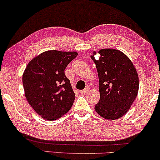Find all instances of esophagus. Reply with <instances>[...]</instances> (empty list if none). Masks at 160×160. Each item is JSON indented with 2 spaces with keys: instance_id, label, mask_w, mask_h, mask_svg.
Listing matches in <instances>:
<instances>
[{
  "instance_id": "esophagus-1",
  "label": "esophagus",
  "mask_w": 160,
  "mask_h": 160,
  "mask_svg": "<svg viewBox=\"0 0 160 160\" xmlns=\"http://www.w3.org/2000/svg\"><path fill=\"white\" fill-rule=\"evenodd\" d=\"M88 90H89V88H85L84 90H82V91H80V93H82V94H84L85 93L87 92V91H88Z\"/></svg>"
}]
</instances>
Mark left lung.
Returning <instances> with one entry per match:
<instances>
[{
    "label": "left lung",
    "mask_w": 160,
    "mask_h": 160,
    "mask_svg": "<svg viewBox=\"0 0 160 160\" xmlns=\"http://www.w3.org/2000/svg\"><path fill=\"white\" fill-rule=\"evenodd\" d=\"M91 58L98 71L100 100L95 111L106 120H116L124 116L138 96L139 78L134 64L128 57L116 49H102Z\"/></svg>",
    "instance_id": "obj_1"
}]
</instances>
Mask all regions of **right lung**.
Segmentation results:
<instances>
[{
  "label": "right lung",
  "mask_w": 160,
  "mask_h": 160,
  "mask_svg": "<svg viewBox=\"0 0 160 160\" xmlns=\"http://www.w3.org/2000/svg\"><path fill=\"white\" fill-rule=\"evenodd\" d=\"M77 52L48 50L31 60L22 74L29 104L44 120H54L72 108L75 93L64 70Z\"/></svg>",
  "instance_id": "right-lung-1"
}]
</instances>
